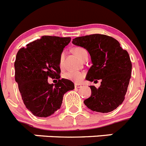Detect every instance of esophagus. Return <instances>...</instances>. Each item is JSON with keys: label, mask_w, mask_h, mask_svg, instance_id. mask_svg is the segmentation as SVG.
<instances>
[{"label": "esophagus", "mask_w": 146, "mask_h": 146, "mask_svg": "<svg viewBox=\"0 0 146 146\" xmlns=\"http://www.w3.org/2000/svg\"><path fill=\"white\" fill-rule=\"evenodd\" d=\"M74 87H75L76 88H79L82 87V85L78 84V83H75V84H74Z\"/></svg>", "instance_id": "1"}]
</instances>
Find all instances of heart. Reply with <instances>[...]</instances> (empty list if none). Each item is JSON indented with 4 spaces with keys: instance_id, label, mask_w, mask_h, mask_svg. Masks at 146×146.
<instances>
[{
    "instance_id": "1",
    "label": "heart",
    "mask_w": 146,
    "mask_h": 146,
    "mask_svg": "<svg viewBox=\"0 0 146 146\" xmlns=\"http://www.w3.org/2000/svg\"><path fill=\"white\" fill-rule=\"evenodd\" d=\"M72 52L77 57L81 59L82 55H84L85 52H87V51L82 47H75L72 50ZM63 58H64V55H61L60 58V67L63 65ZM63 77H64V79L72 81V82H80L85 77V73L82 72H77V71H68V72H66L64 73Z\"/></svg>"
}]
</instances>
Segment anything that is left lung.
Returning a JSON list of instances; mask_svg holds the SVG:
<instances>
[{"mask_svg":"<svg viewBox=\"0 0 146 146\" xmlns=\"http://www.w3.org/2000/svg\"><path fill=\"white\" fill-rule=\"evenodd\" d=\"M72 43L86 49L93 65L86 79L101 80L98 88L91 86V96L84 101L87 108L99 113H109L122 104L131 78V62L126 50L115 38L91 34L74 38Z\"/></svg>","mask_w":146,"mask_h":146,"instance_id":"1","label":"left lung"}]
</instances>
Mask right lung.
Listing matches in <instances>:
<instances>
[{
	"mask_svg": "<svg viewBox=\"0 0 146 146\" xmlns=\"http://www.w3.org/2000/svg\"><path fill=\"white\" fill-rule=\"evenodd\" d=\"M70 37L43 36L20 49L15 62V81L28 110L37 117H47L61 107L67 91L74 88L68 80H60V58ZM49 77L58 79L50 84Z\"/></svg>",
	"mask_w": 146,
	"mask_h": 146,
	"instance_id": "add662e5",
	"label": "right lung"
}]
</instances>
